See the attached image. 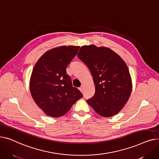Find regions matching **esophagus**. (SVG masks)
<instances>
[{
    "instance_id": "34e87169",
    "label": "esophagus",
    "mask_w": 159,
    "mask_h": 159,
    "mask_svg": "<svg viewBox=\"0 0 159 159\" xmlns=\"http://www.w3.org/2000/svg\"><path fill=\"white\" fill-rule=\"evenodd\" d=\"M83 87H80L79 88V90H80L81 92H83Z\"/></svg>"
}]
</instances>
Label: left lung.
<instances>
[{
    "instance_id": "obj_1",
    "label": "left lung",
    "mask_w": 159,
    "mask_h": 159,
    "mask_svg": "<svg viewBox=\"0 0 159 159\" xmlns=\"http://www.w3.org/2000/svg\"><path fill=\"white\" fill-rule=\"evenodd\" d=\"M78 57L90 69L95 84L94 96L87 101L105 117L117 114L126 103L132 90V79L124 60L111 49L84 45Z\"/></svg>"
}]
</instances>
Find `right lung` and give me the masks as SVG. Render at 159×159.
Listing matches in <instances>:
<instances>
[{"mask_svg": "<svg viewBox=\"0 0 159 159\" xmlns=\"http://www.w3.org/2000/svg\"><path fill=\"white\" fill-rule=\"evenodd\" d=\"M80 47L61 46L44 53L35 64L31 76V96L43 112L52 117L66 114L83 97L73 87L66 69L76 55Z\"/></svg>", "mask_w": 159, "mask_h": 159, "instance_id": "1", "label": "right lung"}]
</instances>
